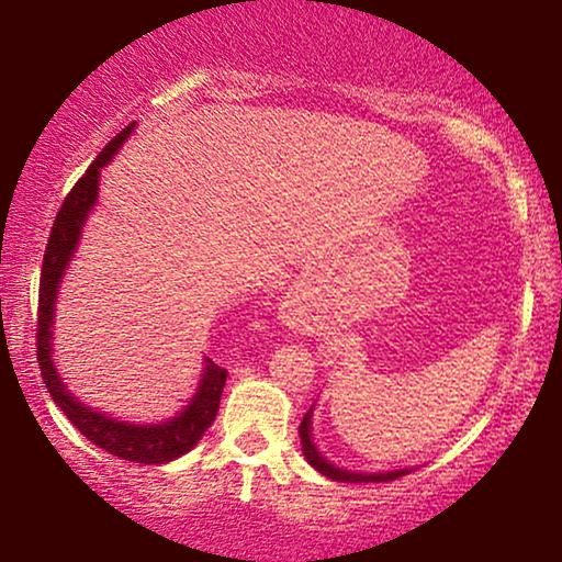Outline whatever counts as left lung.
<instances>
[{"label": "left lung", "mask_w": 562, "mask_h": 562, "mask_svg": "<svg viewBox=\"0 0 562 562\" xmlns=\"http://www.w3.org/2000/svg\"><path fill=\"white\" fill-rule=\"evenodd\" d=\"M310 419H312V412H306V417L302 419V425H299V437H302V450L310 463L317 468L319 473H325L327 479L333 481H342V483H379V481H394L398 475L409 473V471H391V473H350V471H340V468L329 465L325 458L319 456L317 448H314L312 437H310Z\"/></svg>", "instance_id": "left-lung-1"}]
</instances>
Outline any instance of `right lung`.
<instances>
[{"label":"right lung","instance_id":"right-lung-1","mask_svg":"<svg viewBox=\"0 0 562 562\" xmlns=\"http://www.w3.org/2000/svg\"><path fill=\"white\" fill-rule=\"evenodd\" d=\"M133 125H127L117 137H112L104 145V150L94 158V164L87 168V173L74 183V189L68 191L64 204L53 222L48 245H45L43 256V271H41V294H37V333H35V350H37V366H41L45 389L50 391L53 402L60 406V412L74 422V427L79 429L83 437H89L91 442L99 448L112 452L114 458L133 460V463H168V460L183 456L194 445L202 440V435L210 429V425L217 417L220 409V396L225 389L227 368H220L212 360H206L204 381L199 386V394L194 402L189 404V409H183L179 417L164 425H145L135 427L127 422H117L104 414L91 412L81 402L68 394L64 383L58 381L56 368L50 360V325H53V302H56L58 281L64 276V268L71 260L76 243H79V233L83 220L91 206L97 202V189H99V171L104 164H110L114 150L125 143Z\"/></svg>","mask_w":562,"mask_h":562}]
</instances>
